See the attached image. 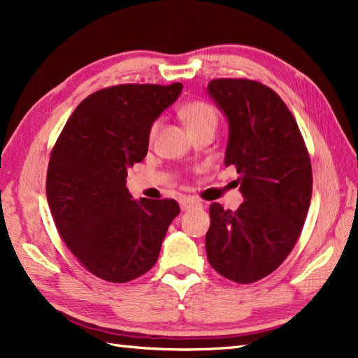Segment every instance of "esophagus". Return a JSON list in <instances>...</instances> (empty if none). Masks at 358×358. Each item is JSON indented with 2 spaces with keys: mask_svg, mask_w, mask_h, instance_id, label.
Returning a JSON list of instances; mask_svg holds the SVG:
<instances>
[{
  "mask_svg": "<svg viewBox=\"0 0 358 358\" xmlns=\"http://www.w3.org/2000/svg\"><path fill=\"white\" fill-rule=\"evenodd\" d=\"M201 206V203L195 199H191V196H185V199L180 200V208L181 210H191L194 208Z\"/></svg>",
  "mask_w": 358,
  "mask_h": 358,
  "instance_id": "1",
  "label": "esophagus"
}]
</instances>
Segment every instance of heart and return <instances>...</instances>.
<instances>
[{
	"instance_id": "obj_1",
	"label": "heart",
	"mask_w": 358,
	"mask_h": 358,
	"mask_svg": "<svg viewBox=\"0 0 358 358\" xmlns=\"http://www.w3.org/2000/svg\"><path fill=\"white\" fill-rule=\"evenodd\" d=\"M180 115L185 120L191 134H196L203 131V129H215L218 124V113L214 106L204 100H194L186 103L183 108L180 109ZM159 127V120H155L149 127V140L152 141L155 138Z\"/></svg>"
}]
</instances>
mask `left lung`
Listing matches in <instances>:
<instances>
[{"mask_svg": "<svg viewBox=\"0 0 358 358\" xmlns=\"http://www.w3.org/2000/svg\"><path fill=\"white\" fill-rule=\"evenodd\" d=\"M210 96L229 121L224 164L240 173L237 210L209 208L208 260L220 275L248 285L291 254L308 215L313 167L299 124L275 90L248 78H217Z\"/></svg>", "mask_w": 358, "mask_h": 358, "instance_id": "1", "label": "left lung"}]
</instances>
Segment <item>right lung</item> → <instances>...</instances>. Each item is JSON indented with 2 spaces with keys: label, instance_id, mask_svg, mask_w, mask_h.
Returning a JSON list of instances; mask_svg holds the SVG:
<instances>
[{
  "label": "right lung",
  "instance_id": "1",
  "mask_svg": "<svg viewBox=\"0 0 358 358\" xmlns=\"http://www.w3.org/2000/svg\"><path fill=\"white\" fill-rule=\"evenodd\" d=\"M183 85H118L96 90L73 110L50 152L45 194L75 258L95 277L126 283L158 260L180 214L172 199L132 200L127 167L148 154L149 127Z\"/></svg>",
  "mask_w": 358,
  "mask_h": 358
}]
</instances>
